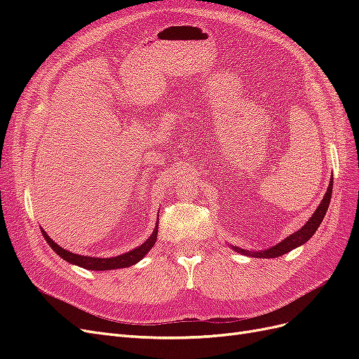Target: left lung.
<instances>
[{"label": "left lung", "mask_w": 359, "mask_h": 359, "mask_svg": "<svg viewBox=\"0 0 359 359\" xmlns=\"http://www.w3.org/2000/svg\"><path fill=\"white\" fill-rule=\"evenodd\" d=\"M331 193H332V178L330 181L327 193H325V198L322 199L320 205L318 206V210L314 211V214L311 215V219L306 224H304L299 231L289 235L286 240L278 243L277 245L265 250V252H248V250H243V248H238V247H233V250L238 253H241V255L253 256V257H277V256L286 255L287 252H290V250L302 245L304 243H307L310 238L313 236V233L318 231V227L320 226L325 214H327L328 205L331 202Z\"/></svg>", "instance_id": "left-lung-1"}]
</instances>
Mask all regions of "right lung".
Listing matches in <instances>:
<instances>
[{
  "instance_id": "right-lung-1",
  "label": "right lung",
  "mask_w": 359,
  "mask_h": 359,
  "mask_svg": "<svg viewBox=\"0 0 359 359\" xmlns=\"http://www.w3.org/2000/svg\"><path fill=\"white\" fill-rule=\"evenodd\" d=\"M157 227L158 226H156L154 232L151 233V236L142 245H139L137 248L132 250V252L124 253V255L116 256V257H109V259L88 257V256H81V255L70 253V252H67V250L61 248L55 241H52L45 231L41 229V232H43V236H45V240L48 241V244L50 245L53 252L60 255L64 260H67V262H70L73 265H79L85 269H91V271H107V269H115V268H126V266L135 265L136 262H139V260L142 259L151 248H153V245L157 240Z\"/></svg>"
}]
</instances>
